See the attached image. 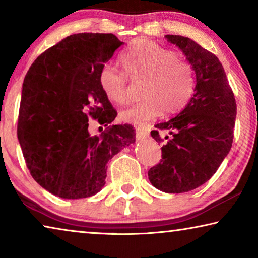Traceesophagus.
Masks as SVG:
<instances>
[{
    "label": "esophagus",
    "instance_id": "34e87169",
    "mask_svg": "<svg viewBox=\"0 0 258 258\" xmlns=\"http://www.w3.org/2000/svg\"><path fill=\"white\" fill-rule=\"evenodd\" d=\"M135 132H137V140H143L148 138V135H149L145 127H140V126L135 128Z\"/></svg>",
    "mask_w": 258,
    "mask_h": 258
}]
</instances>
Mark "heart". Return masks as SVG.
Wrapping results in <instances>:
<instances>
[{
  "label": "heart",
  "mask_w": 258,
  "mask_h": 258,
  "mask_svg": "<svg viewBox=\"0 0 258 258\" xmlns=\"http://www.w3.org/2000/svg\"><path fill=\"white\" fill-rule=\"evenodd\" d=\"M124 73L110 64L99 72L98 82L102 93L116 104H124L130 98L128 78L143 82L141 101L120 112V118L134 125L165 113H175L189 102L196 89L194 67L176 53L150 41H140L121 55Z\"/></svg>",
  "instance_id": "heart-1"
}]
</instances>
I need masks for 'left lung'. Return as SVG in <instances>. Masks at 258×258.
<instances>
[{"mask_svg":"<svg viewBox=\"0 0 258 258\" xmlns=\"http://www.w3.org/2000/svg\"><path fill=\"white\" fill-rule=\"evenodd\" d=\"M196 73V89L177 116L155 125L151 137L163 143L161 160L148 172L149 181L167 194L203 185L228 156L233 142L237 104L217 56L189 37L166 35ZM161 132L169 136L161 138Z\"/></svg>","mask_w":258,"mask_h":258,"instance_id":"left-lung-1","label":"left lung"}]
</instances>
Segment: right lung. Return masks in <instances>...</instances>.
<instances>
[{"label":"right lung","instance_id":"right-lung-1","mask_svg":"<svg viewBox=\"0 0 258 258\" xmlns=\"http://www.w3.org/2000/svg\"><path fill=\"white\" fill-rule=\"evenodd\" d=\"M121 44L113 34H74L38 55L26 74L18 140L30 175L60 198L98 194L108 161L135 142L132 125L108 126L117 111L98 82ZM91 118L106 126L99 137L88 133Z\"/></svg>","mask_w":258,"mask_h":258}]
</instances>
